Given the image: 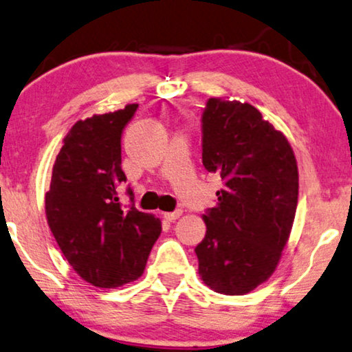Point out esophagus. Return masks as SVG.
Instances as JSON below:
<instances>
[{
  "instance_id": "esophagus-1",
  "label": "esophagus",
  "mask_w": 352,
  "mask_h": 352,
  "mask_svg": "<svg viewBox=\"0 0 352 352\" xmlns=\"http://www.w3.org/2000/svg\"><path fill=\"white\" fill-rule=\"evenodd\" d=\"M181 210H176V212H168V213H163V218H165L166 221H176L177 218L181 217Z\"/></svg>"
}]
</instances>
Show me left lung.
<instances>
[{"label": "left lung", "mask_w": 352, "mask_h": 352, "mask_svg": "<svg viewBox=\"0 0 352 352\" xmlns=\"http://www.w3.org/2000/svg\"><path fill=\"white\" fill-rule=\"evenodd\" d=\"M202 163L225 187L204 215L199 275L217 293L248 294L273 275L289 239L299 194L294 152L252 104L210 98Z\"/></svg>", "instance_id": "8db88e82"}]
</instances>
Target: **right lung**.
Wrapping results in <instances>:
<instances>
[{
	"label": "right lung",
	"instance_id": "1",
	"mask_svg": "<svg viewBox=\"0 0 352 352\" xmlns=\"http://www.w3.org/2000/svg\"><path fill=\"white\" fill-rule=\"evenodd\" d=\"M139 104L77 121L53 165L45 213L54 239L77 275L97 287H118L142 275L162 221L131 205L118 186L121 134ZM131 202L132 190L127 189Z\"/></svg>",
	"mask_w": 352,
	"mask_h": 352
}]
</instances>
